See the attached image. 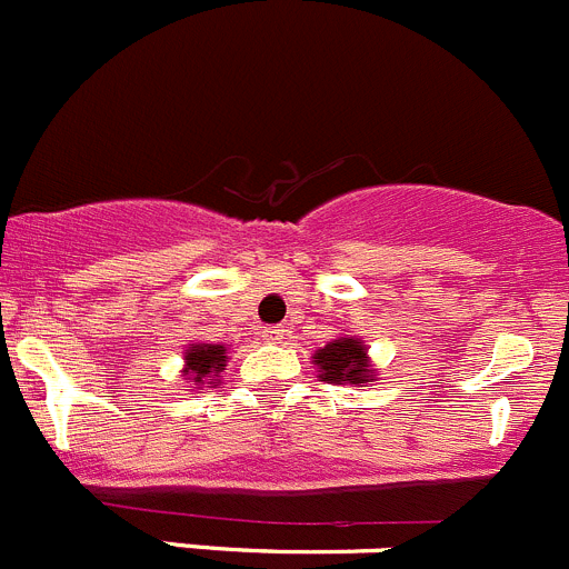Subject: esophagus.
Masks as SVG:
<instances>
[{
	"instance_id": "esophagus-1",
	"label": "esophagus",
	"mask_w": 569,
	"mask_h": 569,
	"mask_svg": "<svg viewBox=\"0 0 569 569\" xmlns=\"http://www.w3.org/2000/svg\"><path fill=\"white\" fill-rule=\"evenodd\" d=\"M261 333H263V339L272 341V345H278V341L286 336V330H283V328H263Z\"/></svg>"
}]
</instances>
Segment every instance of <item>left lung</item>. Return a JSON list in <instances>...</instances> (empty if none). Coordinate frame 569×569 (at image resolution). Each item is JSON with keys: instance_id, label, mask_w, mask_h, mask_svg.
<instances>
[{"instance_id": "1", "label": "left lung", "mask_w": 569, "mask_h": 569, "mask_svg": "<svg viewBox=\"0 0 569 569\" xmlns=\"http://www.w3.org/2000/svg\"><path fill=\"white\" fill-rule=\"evenodd\" d=\"M317 378L333 386H363L372 383L378 369L369 358V347L358 336L341 333L313 352Z\"/></svg>"}]
</instances>
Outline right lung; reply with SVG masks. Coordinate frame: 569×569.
Returning a JSON list of instances; mask_svg holds the SVG:
<instances>
[{
	"mask_svg": "<svg viewBox=\"0 0 569 569\" xmlns=\"http://www.w3.org/2000/svg\"><path fill=\"white\" fill-rule=\"evenodd\" d=\"M224 367H228V347L194 341L183 350V369L180 372H183L189 391H194L202 386H217L222 380Z\"/></svg>",
	"mask_w": 569,
	"mask_h": 569,
	"instance_id": "add662e5",
	"label": "right lung"
}]
</instances>
